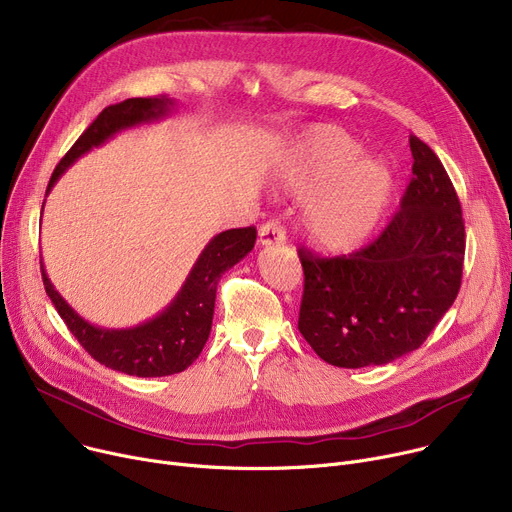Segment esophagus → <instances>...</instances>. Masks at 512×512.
<instances>
[{"instance_id": "34e87169", "label": "esophagus", "mask_w": 512, "mask_h": 512, "mask_svg": "<svg viewBox=\"0 0 512 512\" xmlns=\"http://www.w3.org/2000/svg\"><path fill=\"white\" fill-rule=\"evenodd\" d=\"M284 241H286V232L278 220H269L259 228V245L261 247L282 245Z\"/></svg>"}]
</instances>
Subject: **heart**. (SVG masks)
I'll use <instances>...</instances> for the list:
<instances>
[{
	"label": "heart",
	"mask_w": 512,
	"mask_h": 512,
	"mask_svg": "<svg viewBox=\"0 0 512 512\" xmlns=\"http://www.w3.org/2000/svg\"><path fill=\"white\" fill-rule=\"evenodd\" d=\"M280 187L306 199L302 234L325 253L360 247L383 220L395 189L381 158L360 154V144L335 125H317L292 146L280 168Z\"/></svg>",
	"instance_id": "b5f03b06"
}]
</instances>
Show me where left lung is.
<instances>
[{
    "instance_id": "1",
    "label": "left lung",
    "mask_w": 512,
    "mask_h": 512,
    "mask_svg": "<svg viewBox=\"0 0 512 512\" xmlns=\"http://www.w3.org/2000/svg\"><path fill=\"white\" fill-rule=\"evenodd\" d=\"M412 181L379 238L344 257L300 249L298 329L325 362L362 368L418 350L455 302L465 224L438 156L410 135Z\"/></svg>"
}]
</instances>
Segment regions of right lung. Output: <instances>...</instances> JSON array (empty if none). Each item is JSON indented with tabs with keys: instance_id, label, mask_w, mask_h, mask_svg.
<instances>
[{
	"instance_id": "1",
	"label": "right lung",
	"mask_w": 512,
	"mask_h": 512,
	"mask_svg": "<svg viewBox=\"0 0 512 512\" xmlns=\"http://www.w3.org/2000/svg\"><path fill=\"white\" fill-rule=\"evenodd\" d=\"M173 111L175 100L168 96L127 98L107 107L55 166L47 193L80 156L102 146L115 133L160 121ZM255 238V226L216 234L197 257L173 302L156 317L129 329H105L82 319L55 290L41 261L43 284L67 329L94 360L131 377H168L183 372L201 354L212 331L218 282L226 269L251 253Z\"/></svg>"
}]
</instances>
